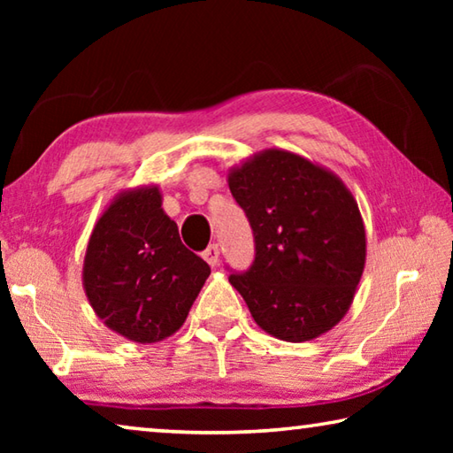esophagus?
I'll return each mask as SVG.
<instances>
[{"label": "esophagus", "instance_id": "34e87169", "mask_svg": "<svg viewBox=\"0 0 453 453\" xmlns=\"http://www.w3.org/2000/svg\"><path fill=\"white\" fill-rule=\"evenodd\" d=\"M203 259L210 265H218V262H219V248H218V243H211L210 248L203 251Z\"/></svg>", "mask_w": 453, "mask_h": 453}]
</instances>
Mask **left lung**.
<instances>
[{
    "label": "left lung",
    "instance_id": "1",
    "mask_svg": "<svg viewBox=\"0 0 453 453\" xmlns=\"http://www.w3.org/2000/svg\"><path fill=\"white\" fill-rule=\"evenodd\" d=\"M256 237L254 265L229 275L256 324L283 342L335 327L365 267V227L337 175L300 153L270 148L227 172Z\"/></svg>",
    "mask_w": 453,
    "mask_h": 453
}]
</instances>
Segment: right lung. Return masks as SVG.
<instances>
[{
    "mask_svg": "<svg viewBox=\"0 0 453 453\" xmlns=\"http://www.w3.org/2000/svg\"><path fill=\"white\" fill-rule=\"evenodd\" d=\"M210 278V265L180 240L157 183L124 189L91 229L83 289L105 327L156 343L183 326Z\"/></svg>",
    "mask_w": 453,
    "mask_h": 453,
    "instance_id": "add662e5",
    "label": "right lung"
}]
</instances>
